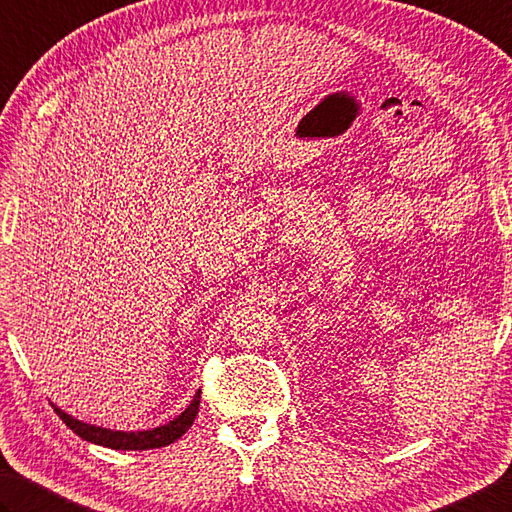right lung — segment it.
<instances>
[{
  "instance_id": "right-lung-1",
  "label": "right lung",
  "mask_w": 512,
  "mask_h": 512,
  "mask_svg": "<svg viewBox=\"0 0 512 512\" xmlns=\"http://www.w3.org/2000/svg\"><path fill=\"white\" fill-rule=\"evenodd\" d=\"M200 408V392L194 397V401L189 403V408L176 417L173 421H169L167 426L153 428V430H144V432H113L106 428H98V426H89V423H82L69 414L62 412L60 408H55L57 417H60L66 426H69L77 437H82L91 443H98V446H106L113 450H151V448H162L169 446V443L178 441L185 432L191 428L194 423L196 414Z\"/></svg>"
}]
</instances>
